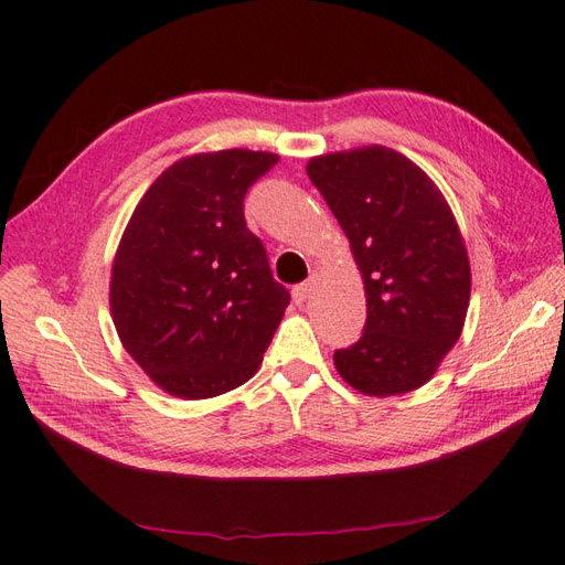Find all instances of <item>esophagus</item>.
Wrapping results in <instances>:
<instances>
[{
	"label": "esophagus",
	"mask_w": 565,
	"mask_h": 565,
	"mask_svg": "<svg viewBox=\"0 0 565 565\" xmlns=\"http://www.w3.org/2000/svg\"><path fill=\"white\" fill-rule=\"evenodd\" d=\"M313 287H316V280L311 278V280H303V282H299V285H295V289H292V297H295V303H303L306 299L311 297V292H313Z\"/></svg>",
	"instance_id": "esophagus-1"
}]
</instances>
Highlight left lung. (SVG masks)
<instances>
[{"instance_id":"left-lung-1","label":"left lung","mask_w":565,"mask_h":565,"mask_svg":"<svg viewBox=\"0 0 565 565\" xmlns=\"http://www.w3.org/2000/svg\"><path fill=\"white\" fill-rule=\"evenodd\" d=\"M309 179L344 228L363 273L361 339L334 351L341 377L367 396L431 380L465 324L471 270L457 221L436 183L384 146L313 158Z\"/></svg>"}]
</instances>
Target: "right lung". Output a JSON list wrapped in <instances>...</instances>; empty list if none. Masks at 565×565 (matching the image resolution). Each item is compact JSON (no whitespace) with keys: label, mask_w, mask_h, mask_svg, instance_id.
I'll list each match as a JSON object with an SVG mask.
<instances>
[{"label":"right lung","mask_w":565,"mask_h":565,"mask_svg":"<svg viewBox=\"0 0 565 565\" xmlns=\"http://www.w3.org/2000/svg\"><path fill=\"white\" fill-rule=\"evenodd\" d=\"M273 152L218 150L156 179L117 247L110 311L148 377L188 401L214 398L259 367L289 303L245 221Z\"/></svg>","instance_id":"right-lung-1"}]
</instances>
